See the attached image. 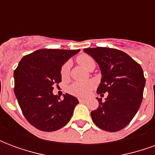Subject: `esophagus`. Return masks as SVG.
Wrapping results in <instances>:
<instances>
[{
  "label": "esophagus",
  "instance_id": "34e87169",
  "mask_svg": "<svg viewBox=\"0 0 155 155\" xmlns=\"http://www.w3.org/2000/svg\"><path fill=\"white\" fill-rule=\"evenodd\" d=\"M79 101L81 102V103H85L87 100H85V99H82V98H79Z\"/></svg>",
  "mask_w": 155,
  "mask_h": 155
}]
</instances>
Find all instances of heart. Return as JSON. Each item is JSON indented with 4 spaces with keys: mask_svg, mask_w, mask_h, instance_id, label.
I'll return each instance as SVG.
<instances>
[{
    "mask_svg": "<svg viewBox=\"0 0 155 155\" xmlns=\"http://www.w3.org/2000/svg\"><path fill=\"white\" fill-rule=\"evenodd\" d=\"M77 62L82 65L84 69L88 70V68L91 64H94V61L92 58L88 54H80L77 57ZM69 67L70 64L69 62L64 63L61 68V75L62 79H66L69 76ZM94 88V83L93 81H85V82H74L71 84L69 88L68 91L73 95L80 96V97H85L91 94V91Z\"/></svg>",
    "mask_w": 155,
    "mask_h": 155,
    "instance_id": "obj_1",
    "label": "heart"
}]
</instances>
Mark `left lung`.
Masks as SVG:
<instances>
[{"label": "left lung", "instance_id": "obj_1", "mask_svg": "<svg viewBox=\"0 0 155 155\" xmlns=\"http://www.w3.org/2000/svg\"><path fill=\"white\" fill-rule=\"evenodd\" d=\"M84 51L101 69L102 77L97 93L108 92L104 101L97 98L99 107L91 111L92 120L105 131L121 130L136 114L143 100L145 79L142 67L129 54L117 49L86 48Z\"/></svg>", "mask_w": 155, "mask_h": 155}]
</instances>
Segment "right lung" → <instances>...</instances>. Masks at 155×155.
<instances>
[{"mask_svg":"<svg viewBox=\"0 0 155 155\" xmlns=\"http://www.w3.org/2000/svg\"><path fill=\"white\" fill-rule=\"evenodd\" d=\"M80 50L41 49L22 58L14 71L15 97L25 118L41 131H55L70 121L77 98L53 94L61 82V68Z\"/></svg>","mask_w":155,"mask_h":155,"instance_id":"right-lung-1","label":"right lung"}]
</instances>
